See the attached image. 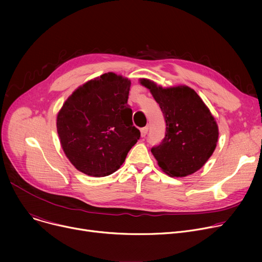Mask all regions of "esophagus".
I'll return each mask as SVG.
<instances>
[{"label":"esophagus","mask_w":262,"mask_h":262,"mask_svg":"<svg viewBox=\"0 0 262 262\" xmlns=\"http://www.w3.org/2000/svg\"><path fill=\"white\" fill-rule=\"evenodd\" d=\"M141 137H142V138H144V137L146 136V134H147V132H148V127H143V128H141Z\"/></svg>","instance_id":"obj_1"}]
</instances>
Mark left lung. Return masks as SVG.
<instances>
[{
    "label": "left lung",
    "instance_id": "8db88e82",
    "mask_svg": "<svg viewBox=\"0 0 262 262\" xmlns=\"http://www.w3.org/2000/svg\"><path fill=\"white\" fill-rule=\"evenodd\" d=\"M140 84L149 89L167 124L163 140L150 149L158 166L172 177L193 174L216 146L219 128L210 110L188 86L162 88L146 78Z\"/></svg>",
    "mask_w": 262,
    "mask_h": 262
}]
</instances>
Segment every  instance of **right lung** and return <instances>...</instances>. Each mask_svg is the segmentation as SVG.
Wrapping results in <instances>:
<instances>
[{
  "label": "right lung",
  "instance_id": "obj_1",
  "mask_svg": "<svg viewBox=\"0 0 262 262\" xmlns=\"http://www.w3.org/2000/svg\"><path fill=\"white\" fill-rule=\"evenodd\" d=\"M130 80L108 72L78 87L57 115V133L68 159L80 172H116L140 138L127 104Z\"/></svg>",
  "mask_w": 262,
  "mask_h": 262
}]
</instances>
